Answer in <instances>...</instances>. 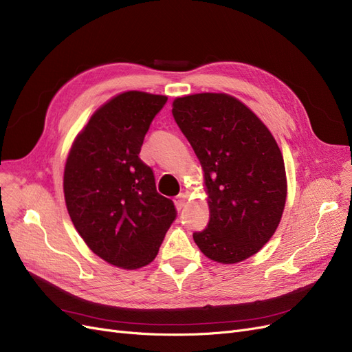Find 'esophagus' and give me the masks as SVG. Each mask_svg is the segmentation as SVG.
Instances as JSON below:
<instances>
[{"label":"esophagus","instance_id":"1","mask_svg":"<svg viewBox=\"0 0 352 352\" xmlns=\"http://www.w3.org/2000/svg\"><path fill=\"white\" fill-rule=\"evenodd\" d=\"M186 199H188V195H186V194H179V195L175 198L176 208H177V210H182V208H185V206H186Z\"/></svg>","mask_w":352,"mask_h":352}]
</instances>
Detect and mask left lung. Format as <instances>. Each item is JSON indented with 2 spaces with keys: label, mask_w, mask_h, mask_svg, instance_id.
<instances>
[{
  "label": "left lung",
  "mask_w": 352,
  "mask_h": 352,
  "mask_svg": "<svg viewBox=\"0 0 352 352\" xmlns=\"http://www.w3.org/2000/svg\"><path fill=\"white\" fill-rule=\"evenodd\" d=\"M172 107L199 160L208 195V225L194 233V241L212 261L247 260L273 236L285 208L287 185L278 142L228 94L186 95Z\"/></svg>",
  "instance_id": "obj_1"
}]
</instances>
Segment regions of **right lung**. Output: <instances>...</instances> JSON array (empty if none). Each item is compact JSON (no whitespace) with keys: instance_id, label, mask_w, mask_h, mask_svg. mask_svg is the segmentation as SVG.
Returning a JSON list of instances; mask_svg holds the SVG:
<instances>
[{"instance_id":"1","label":"right lung","mask_w":352,"mask_h":352,"mask_svg":"<svg viewBox=\"0 0 352 352\" xmlns=\"http://www.w3.org/2000/svg\"><path fill=\"white\" fill-rule=\"evenodd\" d=\"M166 95L127 91L95 111L74 140L65 167L69 216L89 250L120 269H140L158 254L176 219L140 158L145 133Z\"/></svg>"}]
</instances>
